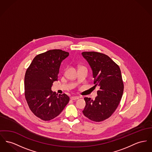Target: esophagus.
Masks as SVG:
<instances>
[{
	"mask_svg": "<svg viewBox=\"0 0 152 152\" xmlns=\"http://www.w3.org/2000/svg\"><path fill=\"white\" fill-rule=\"evenodd\" d=\"M70 99L72 100H78L79 99V97L77 96H72Z\"/></svg>",
	"mask_w": 152,
	"mask_h": 152,
	"instance_id": "34e87169",
	"label": "esophagus"
}]
</instances>
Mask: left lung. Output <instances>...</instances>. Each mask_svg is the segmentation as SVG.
Here are the masks:
<instances>
[{"label": "left lung", "instance_id": "8db88e82", "mask_svg": "<svg viewBox=\"0 0 152 152\" xmlns=\"http://www.w3.org/2000/svg\"><path fill=\"white\" fill-rule=\"evenodd\" d=\"M82 54L91 68L94 86L100 87L94 100L84 98L86 105L82 112L92 121H103L115 111L121 100L124 90L121 71L107 55L94 51Z\"/></svg>", "mask_w": 152, "mask_h": 152}]
</instances>
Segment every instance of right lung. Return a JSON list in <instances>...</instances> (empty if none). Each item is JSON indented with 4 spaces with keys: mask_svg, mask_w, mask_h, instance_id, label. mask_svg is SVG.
Wrapping results in <instances>:
<instances>
[{
    "mask_svg": "<svg viewBox=\"0 0 152 152\" xmlns=\"http://www.w3.org/2000/svg\"><path fill=\"white\" fill-rule=\"evenodd\" d=\"M69 55L61 50H52L37 55L27 69L25 76V96L33 114L44 121L58 116L70 101L66 94L51 90L57 81L61 62Z\"/></svg>",
    "mask_w": 152,
    "mask_h": 152,
    "instance_id": "add662e5",
    "label": "right lung"
}]
</instances>
